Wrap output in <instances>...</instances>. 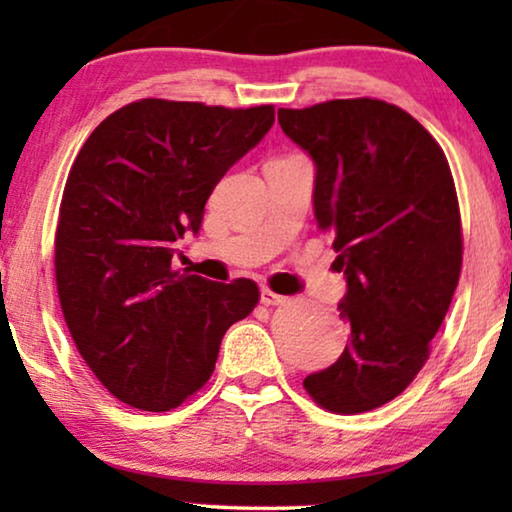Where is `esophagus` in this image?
I'll use <instances>...</instances> for the list:
<instances>
[{
  "mask_svg": "<svg viewBox=\"0 0 512 512\" xmlns=\"http://www.w3.org/2000/svg\"><path fill=\"white\" fill-rule=\"evenodd\" d=\"M261 303L263 305H284L286 303V296H279V293H275V291L263 289L261 291Z\"/></svg>",
  "mask_w": 512,
  "mask_h": 512,
  "instance_id": "obj_1",
  "label": "esophagus"
}]
</instances>
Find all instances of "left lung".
I'll return each mask as SVG.
<instances>
[{
  "label": "left lung",
  "mask_w": 512,
  "mask_h": 512,
  "mask_svg": "<svg viewBox=\"0 0 512 512\" xmlns=\"http://www.w3.org/2000/svg\"><path fill=\"white\" fill-rule=\"evenodd\" d=\"M284 135L314 163V219L345 272L340 359L307 375L321 408L359 415L396 398L429 359L461 272L454 179L436 139L382 100L279 109Z\"/></svg>",
  "instance_id": "1"
}]
</instances>
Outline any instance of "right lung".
<instances>
[{
	"instance_id": "right-lung-1",
	"label": "right lung",
	"mask_w": 512,
	"mask_h": 512,
	"mask_svg": "<svg viewBox=\"0 0 512 512\" xmlns=\"http://www.w3.org/2000/svg\"><path fill=\"white\" fill-rule=\"evenodd\" d=\"M272 123V104L139 100L81 146L62 193L55 282L76 349L118 401L177 408L212 377L228 328L256 307L251 279L209 282L172 270V256Z\"/></svg>"
}]
</instances>
